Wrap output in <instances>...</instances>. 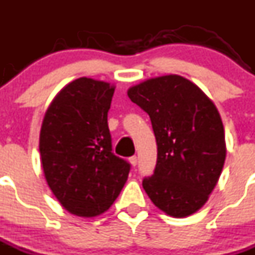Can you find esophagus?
<instances>
[{"mask_svg":"<svg viewBox=\"0 0 255 255\" xmlns=\"http://www.w3.org/2000/svg\"><path fill=\"white\" fill-rule=\"evenodd\" d=\"M137 157H136V155H133V157H131L129 158V163L132 164V166H133V167H136V166H137Z\"/></svg>","mask_w":255,"mask_h":255,"instance_id":"esophagus-1","label":"esophagus"}]
</instances>
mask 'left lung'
<instances>
[{
  "label": "left lung",
  "mask_w": 255,
  "mask_h": 255,
  "mask_svg": "<svg viewBox=\"0 0 255 255\" xmlns=\"http://www.w3.org/2000/svg\"><path fill=\"white\" fill-rule=\"evenodd\" d=\"M127 95L149 114L157 140V164L142 180L145 192L170 217H189L207 202L226 160L217 106L180 75L147 79Z\"/></svg>",
  "instance_id": "8db88e82"
}]
</instances>
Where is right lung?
I'll return each instance as SVG.
<instances>
[{"label": "right lung", "mask_w": 255, "mask_h": 255, "mask_svg": "<svg viewBox=\"0 0 255 255\" xmlns=\"http://www.w3.org/2000/svg\"><path fill=\"white\" fill-rule=\"evenodd\" d=\"M115 85L91 78L68 83L49 105L40 131L45 179L59 204L93 218L114 204L129 163L111 149L108 113Z\"/></svg>", "instance_id": "1"}]
</instances>
